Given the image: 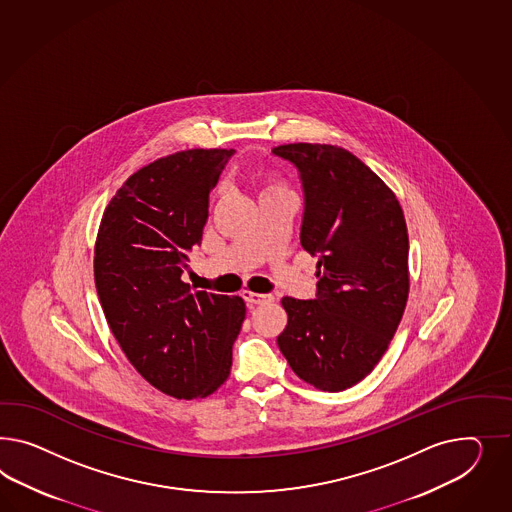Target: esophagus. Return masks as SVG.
<instances>
[{
  "mask_svg": "<svg viewBox=\"0 0 512 512\" xmlns=\"http://www.w3.org/2000/svg\"><path fill=\"white\" fill-rule=\"evenodd\" d=\"M242 298L246 300V304L248 305H261L268 304V302H272L274 300V296L272 294H259V292H242Z\"/></svg>",
  "mask_w": 512,
  "mask_h": 512,
  "instance_id": "34e87169",
  "label": "esophagus"
}]
</instances>
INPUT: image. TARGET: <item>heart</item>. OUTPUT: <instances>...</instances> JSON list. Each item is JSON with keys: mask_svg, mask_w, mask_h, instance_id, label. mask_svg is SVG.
Returning a JSON list of instances; mask_svg holds the SVG:
<instances>
[{"mask_svg": "<svg viewBox=\"0 0 512 512\" xmlns=\"http://www.w3.org/2000/svg\"><path fill=\"white\" fill-rule=\"evenodd\" d=\"M283 190V186L276 182V180H268V182H264L263 188H261V195L270 194V192H281Z\"/></svg>", "mask_w": 512, "mask_h": 512, "instance_id": "1", "label": "heart"}]
</instances>
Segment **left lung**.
Listing matches in <instances>:
<instances>
[{"mask_svg":"<svg viewBox=\"0 0 512 512\" xmlns=\"http://www.w3.org/2000/svg\"><path fill=\"white\" fill-rule=\"evenodd\" d=\"M298 169L300 242L317 255V296H285L277 337L292 371L320 391L358 384L399 328L408 289V231L386 182L352 152L320 143L272 149Z\"/></svg>","mask_w":512,"mask_h":512,"instance_id":"obj_1","label":"left lung"}]
</instances>
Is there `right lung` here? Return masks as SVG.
<instances>
[{
  "instance_id": "obj_1",
  "label": "right lung",
  "mask_w": 512,
  "mask_h": 512,
  "mask_svg": "<svg viewBox=\"0 0 512 512\" xmlns=\"http://www.w3.org/2000/svg\"><path fill=\"white\" fill-rule=\"evenodd\" d=\"M233 152L192 149L141 167L98 227L95 283L111 333L151 386L184 401L227 380L246 318L240 296L192 292L180 279L203 238L208 194Z\"/></svg>"
}]
</instances>
